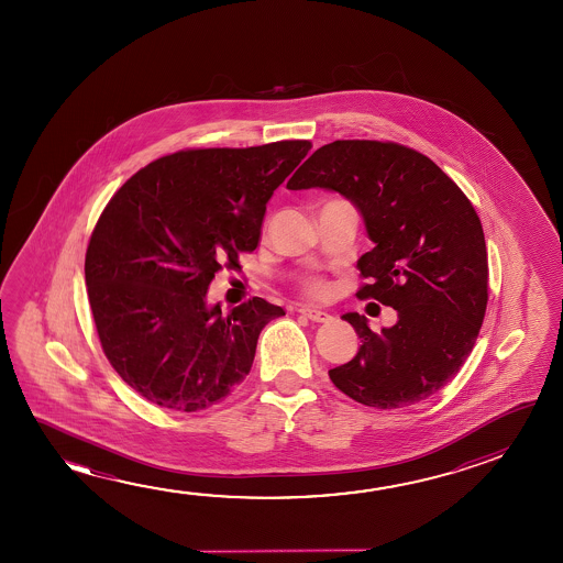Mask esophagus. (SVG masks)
<instances>
[{
	"label": "esophagus",
	"mask_w": 563,
	"mask_h": 563,
	"mask_svg": "<svg viewBox=\"0 0 563 563\" xmlns=\"http://www.w3.org/2000/svg\"><path fill=\"white\" fill-rule=\"evenodd\" d=\"M298 312L306 316L308 320H312V322L328 323L333 320L330 313L323 312V310H318V308H313V306H302Z\"/></svg>",
	"instance_id": "1"
}]
</instances>
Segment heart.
I'll return each mask as SVG.
<instances>
[{
	"label": "heart",
	"mask_w": 563,
	"mask_h": 563,
	"mask_svg": "<svg viewBox=\"0 0 563 563\" xmlns=\"http://www.w3.org/2000/svg\"><path fill=\"white\" fill-rule=\"evenodd\" d=\"M302 290L312 298H322L328 292V285L323 283L322 278H308L302 285Z\"/></svg>",
	"instance_id": "obj_1"
}]
</instances>
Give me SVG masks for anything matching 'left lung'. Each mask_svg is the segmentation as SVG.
<instances>
[{
  "label": "left lung",
  "instance_id": "obj_1",
  "mask_svg": "<svg viewBox=\"0 0 563 563\" xmlns=\"http://www.w3.org/2000/svg\"><path fill=\"white\" fill-rule=\"evenodd\" d=\"M286 188L332 190L355 206L375 243L357 261L371 278L357 296L398 313L378 333L365 316H341L361 345L330 371L333 385L375 408L415 405L448 385L470 357L487 308L485 235L460 186L415 148L333 141Z\"/></svg>",
  "mask_w": 563,
  "mask_h": 563
}]
</instances>
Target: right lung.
<instances>
[{
	"label": "right lung",
	"instance_id": "right-lung-1",
	"mask_svg": "<svg viewBox=\"0 0 563 563\" xmlns=\"http://www.w3.org/2000/svg\"><path fill=\"white\" fill-rule=\"evenodd\" d=\"M310 147L180 151L106 206L86 251L88 298L106 357L148 402L203 410L250 373L258 333L285 310L255 296L222 313L208 288L257 247L271 196Z\"/></svg>",
	"mask_w": 563,
	"mask_h": 563
}]
</instances>
